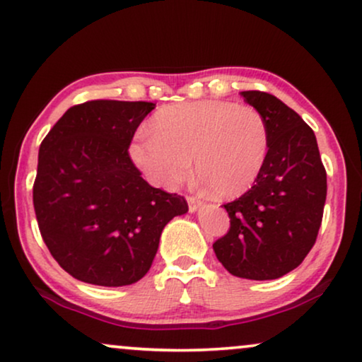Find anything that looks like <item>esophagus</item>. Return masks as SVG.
I'll use <instances>...</instances> for the list:
<instances>
[{"instance_id":"1","label":"esophagus","mask_w":362,"mask_h":362,"mask_svg":"<svg viewBox=\"0 0 362 362\" xmlns=\"http://www.w3.org/2000/svg\"><path fill=\"white\" fill-rule=\"evenodd\" d=\"M186 199H187V206H189V213L198 211V208L201 206V201L196 198V196H186Z\"/></svg>"}]
</instances>
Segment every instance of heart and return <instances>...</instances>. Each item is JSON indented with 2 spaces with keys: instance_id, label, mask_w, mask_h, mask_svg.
Wrapping results in <instances>:
<instances>
[{
  "instance_id": "1",
  "label": "heart",
  "mask_w": 362,
  "mask_h": 362,
  "mask_svg": "<svg viewBox=\"0 0 362 362\" xmlns=\"http://www.w3.org/2000/svg\"><path fill=\"white\" fill-rule=\"evenodd\" d=\"M269 149V128L255 106L192 101L159 110L148 134L129 148L134 166L151 185L176 189L198 176L219 198H234L255 185Z\"/></svg>"
}]
</instances>
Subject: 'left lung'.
<instances>
[{
  "label": "left lung",
  "instance_id": "8db88e82",
  "mask_svg": "<svg viewBox=\"0 0 362 362\" xmlns=\"http://www.w3.org/2000/svg\"><path fill=\"white\" fill-rule=\"evenodd\" d=\"M247 105L264 116L269 149L250 191L224 204L231 226L213 244L233 276L278 279L301 264L321 228L326 203V170L314 131L278 98L243 91Z\"/></svg>",
  "mask_w": 362,
  "mask_h": 362
}]
</instances>
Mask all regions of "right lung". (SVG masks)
Segmentation results:
<instances>
[{
	"label": "right lung",
	"instance_id": "right-lung-1",
	"mask_svg": "<svg viewBox=\"0 0 362 362\" xmlns=\"http://www.w3.org/2000/svg\"><path fill=\"white\" fill-rule=\"evenodd\" d=\"M154 103L96 100L61 116L40 146L33 204L43 241L83 283L128 286L148 273L182 196L149 186L128 148Z\"/></svg>",
	"mask_w": 362,
	"mask_h": 362
}]
</instances>
